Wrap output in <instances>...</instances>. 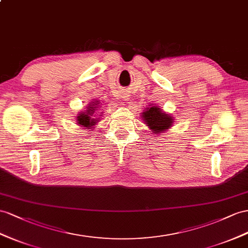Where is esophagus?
<instances>
[{
	"label": "esophagus",
	"mask_w": 248,
	"mask_h": 248,
	"mask_svg": "<svg viewBox=\"0 0 248 248\" xmlns=\"http://www.w3.org/2000/svg\"><path fill=\"white\" fill-rule=\"evenodd\" d=\"M126 97H128V96H125V97H124V98H125V99H124V100H126Z\"/></svg>",
	"instance_id": "34e87169"
}]
</instances>
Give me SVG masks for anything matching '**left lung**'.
I'll return each instance as SVG.
<instances>
[{
	"label": "left lung",
	"instance_id": "obj_1",
	"mask_svg": "<svg viewBox=\"0 0 248 248\" xmlns=\"http://www.w3.org/2000/svg\"><path fill=\"white\" fill-rule=\"evenodd\" d=\"M142 118L144 119V123L150 126V129L154 132V134L170 129L174 120L172 116L163 113L160 108L157 107L145 108V111L142 112Z\"/></svg>",
	"mask_w": 248,
	"mask_h": 248
}]
</instances>
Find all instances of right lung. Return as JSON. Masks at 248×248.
I'll return each instance as SVG.
<instances>
[{
    "label": "right lung",
    "instance_id": "1",
    "mask_svg": "<svg viewBox=\"0 0 248 248\" xmlns=\"http://www.w3.org/2000/svg\"><path fill=\"white\" fill-rule=\"evenodd\" d=\"M98 104H99V101H94V103H91V105L88 107V110L86 112L79 114V115L78 116V119H76L78 120V124L82 125L84 128L92 129V126L97 123V120L93 117H94V112H95V110H96L95 108H97L95 106H98Z\"/></svg>",
    "mask_w": 248,
    "mask_h": 248
}]
</instances>
